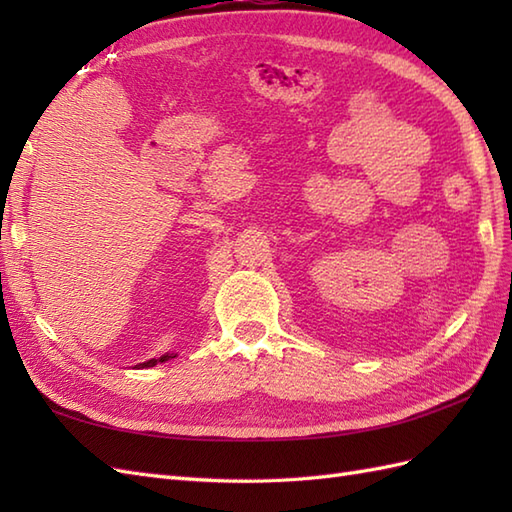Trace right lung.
<instances>
[{
  "mask_svg": "<svg viewBox=\"0 0 512 512\" xmlns=\"http://www.w3.org/2000/svg\"><path fill=\"white\" fill-rule=\"evenodd\" d=\"M169 358H176V354H165V356H160V358H151V361L140 363L138 367H154V365H158V363H165V361H169Z\"/></svg>",
  "mask_w": 512,
  "mask_h": 512,
  "instance_id": "right-lung-1",
  "label": "right lung"
}]
</instances>
